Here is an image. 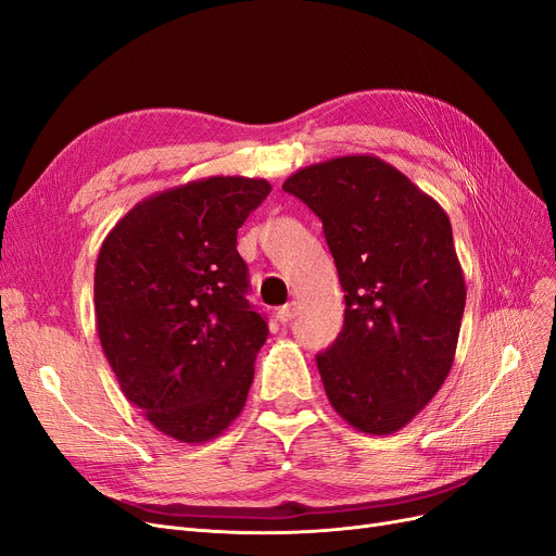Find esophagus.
Returning <instances> with one entry per match:
<instances>
[{"mask_svg": "<svg viewBox=\"0 0 556 556\" xmlns=\"http://www.w3.org/2000/svg\"><path fill=\"white\" fill-rule=\"evenodd\" d=\"M295 314H298V302H286L283 306H279V309H277V320L279 323H291L293 318H295Z\"/></svg>", "mask_w": 556, "mask_h": 556, "instance_id": "1", "label": "esophagus"}]
</instances>
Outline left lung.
<instances>
[{
    "mask_svg": "<svg viewBox=\"0 0 556 556\" xmlns=\"http://www.w3.org/2000/svg\"><path fill=\"white\" fill-rule=\"evenodd\" d=\"M281 188L320 217L345 293L343 330L316 355L325 394L359 433H396L454 364L467 291L451 222L376 155L309 164Z\"/></svg>",
    "mask_w": 556,
    "mask_h": 556,
    "instance_id": "1",
    "label": "left lung"
}]
</instances>
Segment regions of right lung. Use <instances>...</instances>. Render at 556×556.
Returning a JSON list of instances; mask_svg holds the SVG:
<instances>
[{
	"mask_svg": "<svg viewBox=\"0 0 556 556\" xmlns=\"http://www.w3.org/2000/svg\"><path fill=\"white\" fill-rule=\"evenodd\" d=\"M265 178L211 176L139 201L100 247L96 330L121 384L160 433L201 444L242 413L267 325L247 300L238 229Z\"/></svg>",
	"mask_w": 556,
	"mask_h": 556,
	"instance_id": "right-lung-1",
	"label": "right lung"
}]
</instances>
